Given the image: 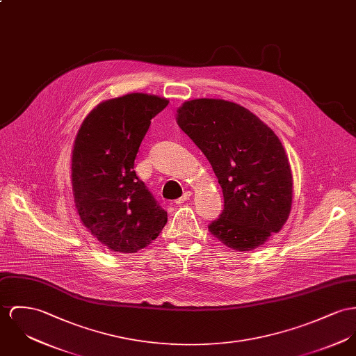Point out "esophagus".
<instances>
[{"label":"esophagus","instance_id":"esophagus-1","mask_svg":"<svg viewBox=\"0 0 356 356\" xmlns=\"http://www.w3.org/2000/svg\"><path fill=\"white\" fill-rule=\"evenodd\" d=\"M190 196H191V192L187 191L184 195H183V196H181V197L176 199V200H175V203H176V204H181V203H184L186 200H188V199H190Z\"/></svg>","mask_w":356,"mask_h":356}]
</instances>
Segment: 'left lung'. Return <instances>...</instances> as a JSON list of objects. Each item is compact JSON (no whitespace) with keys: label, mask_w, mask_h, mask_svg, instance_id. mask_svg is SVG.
Masks as SVG:
<instances>
[{"label":"left lung","mask_w":356,"mask_h":356,"mask_svg":"<svg viewBox=\"0 0 356 356\" xmlns=\"http://www.w3.org/2000/svg\"><path fill=\"white\" fill-rule=\"evenodd\" d=\"M180 129L210 161L223 193V210L209 225L234 250L254 249L286 223L293 177L274 131L244 107L197 99L177 111Z\"/></svg>","instance_id":"obj_1"}]
</instances>
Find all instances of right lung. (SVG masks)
Instances as JSON below:
<instances>
[{
  "instance_id": "1",
  "label": "right lung",
  "mask_w": 356,
  "mask_h": 356,
  "mask_svg": "<svg viewBox=\"0 0 356 356\" xmlns=\"http://www.w3.org/2000/svg\"><path fill=\"white\" fill-rule=\"evenodd\" d=\"M168 100L130 93L99 104L82 122L74 140L72 183L82 223L108 249L134 253L164 229L168 214L134 161L152 119Z\"/></svg>"
}]
</instances>
